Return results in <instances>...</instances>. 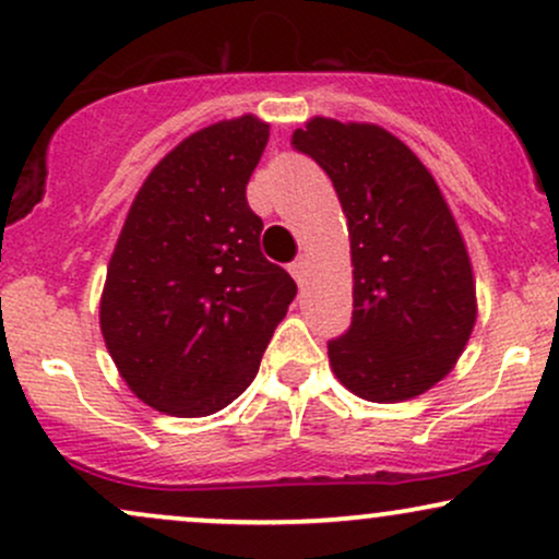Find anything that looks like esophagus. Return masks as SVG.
Returning a JSON list of instances; mask_svg holds the SVG:
<instances>
[{
	"mask_svg": "<svg viewBox=\"0 0 559 559\" xmlns=\"http://www.w3.org/2000/svg\"><path fill=\"white\" fill-rule=\"evenodd\" d=\"M288 273L294 275V281H297L299 286L305 284V275H307V260H305V258H297V260H294L292 265H288Z\"/></svg>",
	"mask_w": 559,
	"mask_h": 559,
	"instance_id": "1",
	"label": "esophagus"
}]
</instances>
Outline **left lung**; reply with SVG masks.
Instances as JSON below:
<instances>
[{
	"instance_id": "left-lung-1",
	"label": "left lung",
	"mask_w": 559,
	"mask_h": 559,
	"mask_svg": "<svg viewBox=\"0 0 559 559\" xmlns=\"http://www.w3.org/2000/svg\"><path fill=\"white\" fill-rule=\"evenodd\" d=\"M292 144L329 173L349 228L355 310L329 342L333 373L370 402L423 394L476 325L471 258L439 186L381 126L312 118Z\"/></svg>"
}]
</instances>
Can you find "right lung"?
Returning <instances> with one entry per match:
<instances>
[{"mask_svg":"<svg viewBox=\"0 0 559 559\" xmlns=\"http://www.w3.org/2000/svg\"><path fill=\"white\" fill-rule=\"evenodd\" d=\"M267 136L254 115L191 133L128 210L99 325L128 389L159 413L202 418L234 402L297 297L260 252L262 221L247 202Z\"/></svg>","mask_w":559,"mask_h":559,"instance_id":"1","label":"right lung"}]
</instances>
